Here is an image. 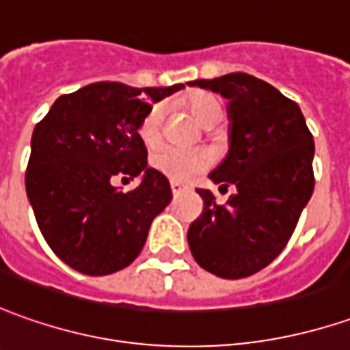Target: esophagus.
<instances>
[{
    "instance_id": "esophagus-1",
    "label": "esophagus",
    "mask_w": 350,
    "mask_h": 350,
    "mask_svg": "<svg viewBox=\"0 0 350 350\" xmlns=\"http://www.w3.org/2000/svg\"><path fill=\"white\" fill-rule=\"evenodd\" d=\"M170 189H172V193H174V196H180V193H184V191H186L187 186H182V184H178V182H172V184H170Z\"/></svg>"
}]
</instances>
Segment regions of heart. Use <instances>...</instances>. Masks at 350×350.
Wrapping results in <instances>:
<instances>
[{"mask_svg":"<svg viewBox=\"0 0 350 350\" xmlns=\"http://www.w3.org/2000/svg\"><path fill=\"white\" fill-rule=\"evenodd\" d=\"M189 110L198 118L199 124H203L205 127H213L223 118V104L213 94L193 96L189 100ZM161 122H163V108L152 106L139 127V135L145 141V145L154 147L161 141ZM151 164L159 174L166 176L172 182H189L191 178L205 172L211 166L213 154L207 149L164 147L152 154Z\"/></svg>","mask_w":350,"mask_h":350,"instance_id":"1","label":"heart"}]
</instances>
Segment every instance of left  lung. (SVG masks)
Masks as SVG:
<instances>
[{"mask_svg":"<svg viewBox=\"0 0 350 350\" xmlns=\"http://www.w3.org/2000/svg\"><path fill=\"white\" fill-rule=\"evenodd\" d=\"M187 85L228 98L230 147L209 178L224 189L234 186L223 205L209 189H198L203 213L189 226L187 244L205 271L250 277L283 252L312 198L314 137L298 104L254 75Z\"/></svg>","mask_w":350,"mask_h":350,"instance_id":"1","label":"left lung"}]
</instances>
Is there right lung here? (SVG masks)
Returning <instances> with one entry per match:
<instances>
[{"mask_svg": "<svg viewBox=\"0 0 350 350\" xmlns=\"http://www.w3.org/2000/svg\"><path fill=\"white\" fill-rule=\"evenodd\" d=\"M180 89L94 83L62 94L34 127L27 196L44 240L75 271L94 277L127 267L170 203L166 176L147 166L139 127L152 104ZM139 174L131 192L111 186L114 175Z\"/></svg>", "mask_w": 350, "mask_h": 350, "instance_id": "obj_1", "label": "right lung"}]
</instances>
